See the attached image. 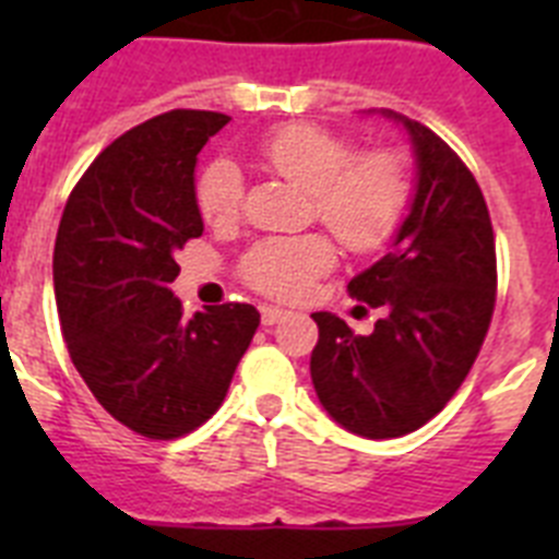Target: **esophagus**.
<instances>
[{
  "mask_svg": "<svg viewBox=\"0 0 559 559\" xmlns=\"http://www.w3.org/2000/svg\"><path fill=\"white\" fill-rule=\"evenodd\" d=\"M260 319H263V324H276L280 319H285V310L274 308V305H263V308H260Z\"/></svg>",
  "mask_w": 559,
  "mask_h": 559,
  "instance_id": "34e87169",
  "label": "esophagus"
}]
</instances>
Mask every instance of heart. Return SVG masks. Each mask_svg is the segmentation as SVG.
Masks as SVG:
<instances>
[{
	"mask_svg": "<svg viewBox=\"0 0 559 559\" xmlns=\"http://www.w3.org/2000/svg\"><path fill=\"white\" fill-rule=\"evenodd\" d=\"M257 159L296 190L310 192L316 218L355 254L378 251L400 229L408 206L406 170L392 153L355 156V147L316 126H283L257 145ZM243 179L231 162H212L199 181V206L210 224H231ZM333 265L322 235L276 237L243 257V280L274 299H299Z\"/></svg>",
	"mask_w": 559,
	"mask_h": 559,
	"instance_id": "1",
	"label": "heart"
}]
</instances>
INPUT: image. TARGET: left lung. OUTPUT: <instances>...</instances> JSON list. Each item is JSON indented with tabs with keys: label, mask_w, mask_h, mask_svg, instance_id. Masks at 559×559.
Instances as JSON below:
<instances>
[{
	"label": "left lung",
	"mask_w": 559,
	"mask_h": 559,
	"mask_svg": "<svg viewBox=\"0 0 559 559\" xmlns=\"http://www.w3.org/2000/svg\"><path fill=\"white\" fill-rule=\"evenodd\" d=\"M414 147L408 215L349 294L383 310L369 335L319 310L310 378L324 412L367 439L423 428L445 408L484 344L496 308V237L473 173L431 128L380 108Z\"/></svg>",
	"instance_id": "8db88e82"
}]
</instances>
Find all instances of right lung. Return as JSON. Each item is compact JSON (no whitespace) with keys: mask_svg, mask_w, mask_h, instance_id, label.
<instances>
[{"mask_svg":"<svg viewBox=\"0 0 559 559\" xmlns=\"http://www.w3.org/2000/svg\"><path fill=\"white\" fill-rule=\"evenodd\" d=\"M229 122L159 114L122 133L78 181L52 254L69 358L103 408L147 439H176L218 412L260 313L226 302L192 319L170 283L176 251L201 237L195 162Z\"/></svg>","mask_w":559,"mask_h":559,"instance_id":"obj_1","label":"right lung"}]
</instances>
